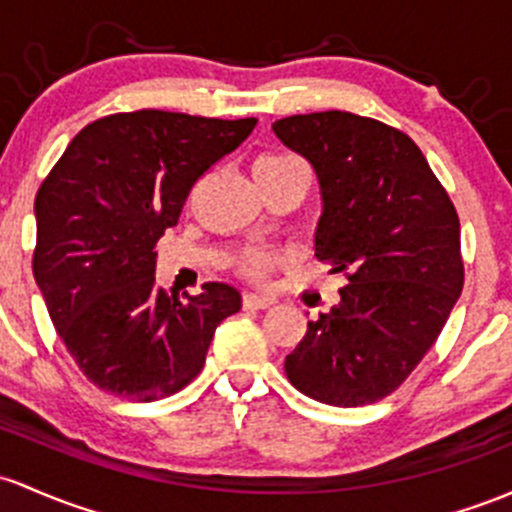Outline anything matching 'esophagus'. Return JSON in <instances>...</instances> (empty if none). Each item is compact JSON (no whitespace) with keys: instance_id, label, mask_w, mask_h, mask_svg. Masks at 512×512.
<instances>
[{"instance_id":"34e87169","label":"esophagus","mask_w":512,"mask_h":512,"mask_svg":"<svg viewBox=\"0 0 512 512\" xmlns=\"http://www.w3.org/2000/svg\"><path fill=\"white\" fill-rule=\"evenodd\" d=\"M274 303V296L269 294H245L243 306L250 308V311H260V308H269Z\"/></svg>"}]
</instances>
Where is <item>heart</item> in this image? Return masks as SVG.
I'll return each mask as SVG.
<instances>
[{
    "label": "heart",
    "instance_id": "1",
    "mask_svg": "<svg viewBox=\"0 0 512 512\" xmlns=\"http://www.w3.org/2000/svg\"><path fill=\"white\" fill-rule=\"evenodd\" d=\"M291 160H294V157H265V160H260V162H291ZM279 260H282V257H279L277 252L262 250V247H250V250H245L243 255H240L238 267L245 277L265 279L269 274V269H272L274 265H279Z\"/></svg>",
    "mask_w": 512,
    "mask_h": 512
}]
</instances>
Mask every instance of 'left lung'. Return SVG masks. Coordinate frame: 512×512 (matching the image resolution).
Listing matches in <instances>:
<instances>
[{"instance_id": "1", "label": "left lung", "mask_w": 512, "mask_h": 512, "mask_svg": "<svg viewBox=\"0 0 512 512\" xmlns=\"http://www.w3.org/2000/svg\"><path fill=\"white\" fill-rule=\"evenodd\" d=\"M272 131L318 177L316 257L347 272L340 301L286 355V376L328 406L381 401L435 345L462 294L457 211L418 145L386 123L320 111Z\"/></svg>"}]
</instances>
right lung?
<instances>
[{"label":"right lung","mask_w":512,"mask_h":512,"mask_svg":"<svg viewBox=\"0 0 512 512\" xmlns=\"http://www.w3.org/2000/svg\"><path fill=\"white\" fill-rule=\"evenodd\" d=\"M257 119L143 109L84 126L36 194L33 277L82 374L101 391L155 401L206 362L240 291L209 282L179 301L155 284L157 240L189 192Z\"/></svg>","instance_id":"obj_1"}]
</instances>
